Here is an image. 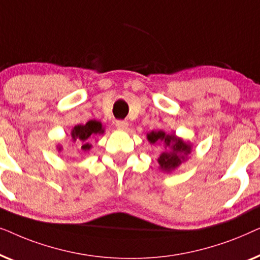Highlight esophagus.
<instances>
[{
	"mask_svg": "<svg viewBox=\"0 0 260 260\" xmlns=\"http://www.w3.org/2000/svg\"><path fill=\"white\" fill-rule=\"evenodd\" d=\"M115 125L117 129H120V130H125L127 125H129V123L126 122V120H116Z\"/></svg>",
	"mask_w": 260,
	"mask_h": 260,
	"instance_id": "obj_1",
	"label": "esophagus"
}]
</instances>
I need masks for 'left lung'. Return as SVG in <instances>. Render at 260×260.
<instances>
[{"label":"left lung","mask_w":260,"mask_h":260,"mask_svg":"<svg viewBox=\"0 0 260 260\" xmlns=\"http://www.w3.org/2000/svg\"><path fill=\"white\" fill-rule=\"evenodd\" d=\"M148 140L151 143L155 142H165V144L172 145V151L162 152L161 156L158 157V163L161 166V169L165 172H170V170L175 169L176 167L181 165V162L184 161V158L190 154L191 148L190 145L184 143L182 140L176 138L175 135H167L163 131H157V133H150L148 135Z\"/></svg>","instance_id":"8db88e82"}]
</instances>
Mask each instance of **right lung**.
<instances>
[{"label": "right lung", "mask_w": 260, "mask_h": 260, "mask_svg": "<svg viewBox=\"0 0 260 260\" xmlns=\"http://www.w3.org/2000/svg\"><path fill=\"white\" fill-rule=\"evenodd\" d=\"M102 133H104V130L102 129L101 123L97 122V120H88L85 125L74 126L71 136H72L73 141H79L83 143V145H81L83 150H88L91 148L90 138Z\"/></svg>", "instance_id": "right-lung-1"}]
</instances>
